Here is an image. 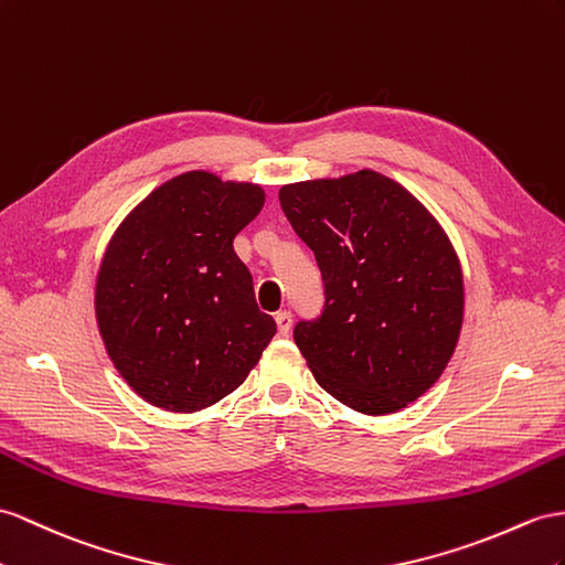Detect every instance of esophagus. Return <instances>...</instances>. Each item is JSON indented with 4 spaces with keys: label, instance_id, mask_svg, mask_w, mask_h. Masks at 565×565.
I'll return each instance as SVG.
<instances>
[{
    "label": "esophagus",
    "instance_id": "obj_1",
    "mask_svg": "<svg viewBox=\"0 0 565 565\" xmlns=\"http://www.w3.org/2000/svg\"><path fill=\"white\" fill-rule=\"evenodd\" d=\"M274 320H277V329H279V334H281V337H288V334H291V327H294V317H291V312H288V310H281V312L274 315Z\"/></svg>",
    "mask_w": 565,
    "mask_h": 565
}]
</instances>
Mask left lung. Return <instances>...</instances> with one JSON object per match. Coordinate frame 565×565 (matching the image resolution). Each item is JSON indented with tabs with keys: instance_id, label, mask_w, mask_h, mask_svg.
<instances>
[{
	"instance_id": "obj_1",
	"label": "left lung",
	"mask_w": 565,
	"mask_h": 565,
	"mask_svg": "<svg viewBox=\"0 0 565 565\" xmlns=\"http://www.w3.org/2000/svg\"><path fill=\"white\" fill-rule=\"evenodd\" d=\"M279 200L324 281L322 317L294 329L317 384L365 415L406 408L458 345L466 286L451 238L408 188L372 169L286 183Z\"/></svg>"
}]
</instances>
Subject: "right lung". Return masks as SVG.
Instances as JSON below:
<instances>
[{
    "label": "right lung",
    "mask_w": 565,
    "mask_h": 565,
    "mask_svg": "<svg viewBox=\"0 0 565 565\" xmlns=\"http://www.w3.org/2000/svg\"><path fill=\"white\" fill-rule=\"evenodd\" d=\"M263 207L259 183L193 169L157 185L111 234L95 279V320L114 367L150 406H214L277 334L234 250Z\"/></svg>",
    "instance_id": "1"
}]
</instances>
